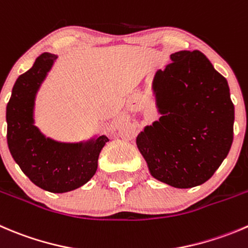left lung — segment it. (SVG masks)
Masks as SVG:
<instances>
[{"label":"left lung","mask_w":248,"mask_h":248,"mask_svg":"<svg viewBox=\"0 0 248 248\" xmlns=\"http://www.w3.org/2000/svg\"><path fill=\"white\" fill-rule=\"evenodd\" d=\"M153 90L162 116L137 137L151 175L179 189L210 179L234 134L229 86L200 50L170 54Z\"/></svg>","instance_id":"obj_1"}]
</instances>
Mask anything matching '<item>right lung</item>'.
Here are the masks:
<instances>
[{"label":"right lung","mask_w":248,"mask_h":248,"mask_svg":"<svg viewBox=\"0 0 248 248\" xmlns=\"http://www.w3.org/2000/svg\"><path fill=\"white\" fill-rule=\"evenodd\" d=\"M57 58L41 54L14 83L6 111L7 143L14 161L33 184L50 193H66L94 175L99 153L109 139L100 136L86 144L58 143L33 124L36 92Z\"/></svg>","instance_id":"1"}]
</instances>
